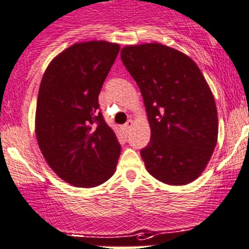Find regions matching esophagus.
Here are the masks:
<instances>
[{
  "label": "esophagus",
  "instance_id": "obj_1",
  "mask_svg": "<svg viewBox=\"0 0 249 249\" xmlns=\"http://www.w3.org/2000/svg\"><path fill=\"white\" fill-rule=\"evenodd\" d=\"M133 125H134V122H133V120H131V119L127 120L126 124L124 125V130H125V131H126V133H129L130 129H131V127H133Z\"/></svg>",
  "mask_w": 249,
  "mask_h": 249
}]
</instances>
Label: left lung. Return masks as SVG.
I'll list each match as a JSON object with an SVG mask.
<instances>
[{
    "label": "left lung",
    "instance_id": "left-lung-1",
    "mask_svg": "<svg viewBox=\"0 0 249 249\" xmlns=\"http://www.w3.org/2000/svg\"><path fill=\"white\" fill-rule=\"evenodd\" d=\"M120 57L146 107L151 138L140 151L146 170L169 185L192 182L211 159L218 135L216 104L200 68L159 43L124 47Z\"/></svg>",
    "mask_w": 249,
    "mask_h": 249
}]
</instances>
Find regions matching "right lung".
<instances>
[{"label": "right lung", "mask_w": 249, "mask_h": 249, "mask_svg": "<svg viewBox=\"0 0 249 249\" xmlns=\"http://www.w3.org/2000/svg\"><path fill=\"white\" fill-rule=\"evenodd\" d=\"M119 49L104 41L77 43L57 55L42 78L36 110L38 145L53 171L78 187L109 180L122 151L98 99Z\"/></svg>", "instance_id": "add662e5"}]
</instances>
